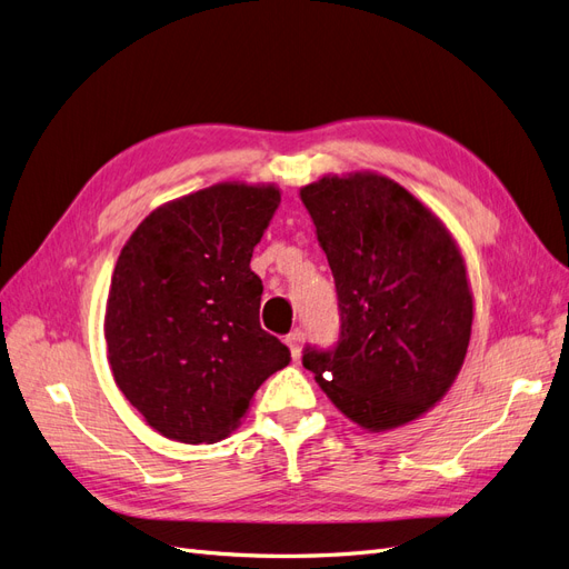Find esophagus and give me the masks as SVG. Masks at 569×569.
Instances as JSON below:
<instances>
[{
  "instance_id": "34e87169",
  "label": "esophagus",
  "mask_w": 569,
  "mask_h": 569,
  "mask_svg": "<svg viewBox=\"0 0 569 569\" xmlns=\"http://www.w3.org/2000/svg\"><path fill=\"white\" fill-rule=\"evenodd\" d=\"M287 347H289V351H291V360H301V351H303V332L301 330H297V332H291L289 337H287Z\"/></svg>"
}]
</instances>
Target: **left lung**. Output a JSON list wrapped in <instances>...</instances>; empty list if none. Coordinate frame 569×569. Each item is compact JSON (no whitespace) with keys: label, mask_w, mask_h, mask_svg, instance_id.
I'll return each mask as SVG.
<instances>
[{"label":"left lung","mask_w":569,"mask_h":569,"mask_svg":"<svg viewBox=\"0 0 569 569\" xmlns=\"http://www.w3.org/2000/svg\"><path fill=\"white\" fill-rule=\"evenodd\" d=\"M332 268L341 335L303 368L368 432L422 418L451 389L472 335L475 301L456 237L382 173L322 176L299 189Z\"/></svg>","instance_id":"8db88e82"}]
</instances>
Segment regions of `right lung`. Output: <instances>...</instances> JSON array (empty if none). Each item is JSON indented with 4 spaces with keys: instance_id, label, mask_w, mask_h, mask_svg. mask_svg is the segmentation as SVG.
<instances>
[{
    "instance_id": "1",
    "label": "right lung",
    "mask_w": 569,
    "mask_h": 569,
    "mask_svg": "<svg viewBox=\"0 0 569 569\" xmlns=\"http://www.w3.org/2000/svg\"><path fill=\"white\" fill-rule=\"evenodd\" d=\"M278 203L274 182H218L161 203L120 249L104 313L109 368L166 439H226L289 363L258 320L263 284L249 266Z\"/></svg>"
}]
</instances>
